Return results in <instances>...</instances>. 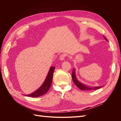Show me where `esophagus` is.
<instances>
[{
	"instance_id": "1",
	"label": "esophagus",
	"mask_w": 121,
	"mask_h": 121,
	"mask_svg": "<svg viewBox=\"0 0 121 121\" xmlns=\"http://www.w3.org/2000/svg\"><path fill=\"white\" fill-rule=\"evenodd\" d=\"M65 56H66V55L65 54H61L60 56V57H59L60 60H65Z\"/></svg>"
}]
</instances>
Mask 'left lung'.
Wrapping results in <instances>:
<instances>
[{
    "instance_id": "8db88e82",
    "label": "left lung",
    "mask_w": 121,
    "mask_h": 121,
    "mask_svg": "<svg viewBox=\"0 0 121 121\" xmlns=\"http://www.w3.org/2000/svg\"><path fill=\"white\" fill-rule=\"evenodd\" d=\"M104 38L106 39V40H107V39H106L105 37ZM72 79H73V81L74 82V84L76 85V86H77L79 89H80L82 90H97L100 88L102 87V86H98V87H91V86H86V85H84L83 84H82L81 83H80L79 82L77 79L76 76H75V69H73L72 71Z\"/></svg>"
}]
</instances>
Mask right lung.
Wrapping results in <instances>:
<instances>
[{
  "label": "right lung",
  "mask_w": 121,
  "mask_h": 121,
  "mask_svg": "<svg viewBox=\"0 0 121 121\" xmlns=\"http://www.w3.org/2000/svg\"><path fill=\"white\" fill-rule=\"evenodd\" d=\"M54 69L55 67L50 68L48 75H47V77L45 79V81L43 84V85L37 90H36L35 92L33 93L27 95L26 96L32 97H37L42 96L43 95L46 93L47 91L49 89L51 85H52L53 78V74Z\"/></svg>",
  "instance_id": "right-lung-1"
}]
</instances>
